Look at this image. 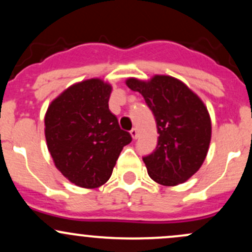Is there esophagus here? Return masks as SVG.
I'll return each instance as SVG.
<instances>
[{"instance_id":"obj_1","label":"esophagus","mask_w":252,"mask_h":252,"mask_svg":"<svg viewBox=\"0 0 252 252\" xmlns=\"http://www.w3.org/2000/svg\"><path fill=\"white\" fill-rule=\"evenodd\" d=\"M130 135H131V137L134 138V140H136V138L138 137V131H137V129H131L130 130Z\"/></svg>"}]
</instances>
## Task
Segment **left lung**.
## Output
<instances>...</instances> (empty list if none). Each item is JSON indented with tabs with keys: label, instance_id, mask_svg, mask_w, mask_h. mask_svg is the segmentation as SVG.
<instances>
[{
	"label": "left lung",
	"instance_id": "1",
	"mask_svg": "<svg viewBox=\"0 0 252 252\" xmlns=\"http://www.w3.org/2000/svg\"><path fill=\"white\" fill-rule=\"evenodd\" d=\"M154 114L158 132L155 152L143 158L148 175L162 186H178L198 172L209 153L212 123L201 98L178 78L155 74L128 78Z\"/></svg>",
	"mask_w": 252,
	"mask_h": 252
}]
</instances>
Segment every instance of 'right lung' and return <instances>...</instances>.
Here are the masks:
<instances>
[{
    "label": "right lung",
    "instance_id": "1",
    "mask_svg": "<svg viewBox=\"0 0 252 252\" xmlns=\"http://www.w3.org/2000/svg\"><path fill=\"white\" fill-rule=\"evenodd\" d=\"M112 86L100 78L72 84L45 114L48 152L62 174L82 189L103 186L123 147L131 142L109 110Z\"/></svg>",
    "mask_w": 252,
    "mask_h": 252
}]
</instances>
